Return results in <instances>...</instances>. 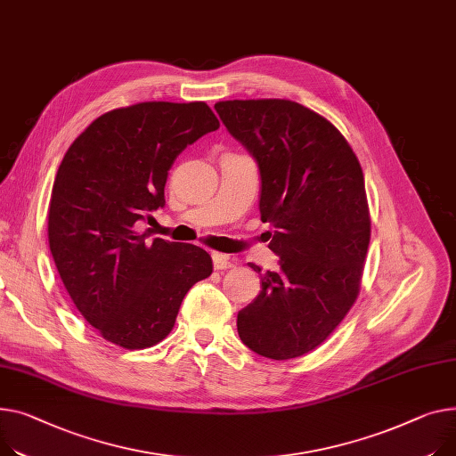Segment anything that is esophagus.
<instances>
[{
    "label": "esophagus",
    "mask_w": 456,
    "mask_h": 456,
    "mask_svg": "<svg viewBox=\"0 0 456 456\" xmlns=\"http://www.w3.org/2000/svg\"><path fill=\"white\" fill-rule=\"evenodd\" d=\"M212 264H215V269H218V271L231 269L234 265L231 262V258L227 255H222V253H212Z\"/></svg>",
    "instance_id": "34e87169"
}]
</instances>
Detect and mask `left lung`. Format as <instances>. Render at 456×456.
<instances>
[{
	"label": "left lung",
	"mask_w": 456,
	"mask_h": 456,
	"mask_svg": "<svg viewBox=\"0 0 456 456\" xmlns=\"http://www.w3.org/2000/svg\"><path fill=\"white\" fill-rule=\"evenodd\" d=\"M260 170V218L273 225L279 271L249 264L262 289L238 312V336L269 359L315 350L359 293L370 241L365 177L354 150L322 115L286 99L215 104Z\"/></svg>",
	"instance_id": "1"
}]
</instances>
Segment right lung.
Masks as SVG:
<instances>
[{
  "label": "right lung",
  "mask_w": 456,
  "mask_h": 456,
  "mask_svg": "<svg viewBox=\"0 0 456 456\" xmlns=\"http://www.w3.org/2000/svg\"><path fill=\"white\" fill-rule=\"evenodd\" d=\"M220 128L205 102H139L95 118L58 167L47 216L49 248L71 300L101 336L123 348L161 343L181 300L212 273L192 244L135 231L165 205L175 158Z\"/></svg>",
  "instance_id": "1"
}]
</instances>
